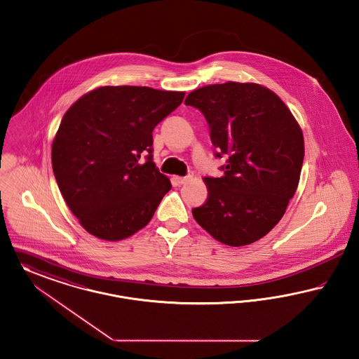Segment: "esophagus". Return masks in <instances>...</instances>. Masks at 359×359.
<instances>
[{"mask_svg": "<svg viewBox=\"0 0 359 359\" xmlns=\"http://www.w3.org/2000/svg\"><path fill=\"white\" fill-rule=\"evenodd\" d=\"M174 181H175L177 184L182 185V184H187V182H188L189 177H174Z\"/></svg>", "mask_w": 359, "mask_h": 359, "instance_id": "1", "label": "esophagus"}]
</instances>
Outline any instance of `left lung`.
I'll return each instance as SVG.
<instances>
[{
    "label": "left lung",
    "instance_id": "left-lung-1",
    "mask_svg": "<svg viewBox=\"0 0 359 359\" xmlns=\"http://www.w3.org/2000/svg\"><path fill=\"white\" fill-rule=\"evenodd\" d=\"M187 105L209 124L216 156H226L222 178L205 177L207 201L194 220L220 243L241 247L269 233L299 187L304 136L283 100L254 82L207 85Z\"/></svg>",
    "mask_w": 359,
    "mask_h": 359
}]
</instances>
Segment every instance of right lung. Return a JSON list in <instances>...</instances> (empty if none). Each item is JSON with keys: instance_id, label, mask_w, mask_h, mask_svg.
<instances>
[{"instance_id": "add662e5", "label": "right lung", "mask_w": 359, "mask_h": 359, "mask_svg": "<svg viewBox=\"0 0 359 359\" xmlns=\"http://www.w3.org/2000/svg\"><path fill=\"white\" fill-rule=\"evenodd\" d=\"M184 97L147 86H100L67 109L53 140V170L90 235L118 242L150 223L171 189L152 162V131Z\"/></svg>"}]
</instances>
